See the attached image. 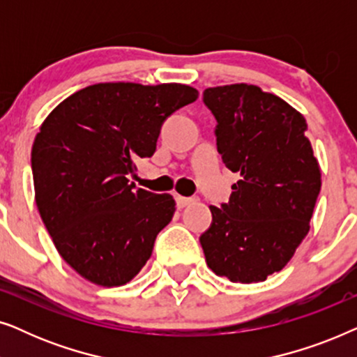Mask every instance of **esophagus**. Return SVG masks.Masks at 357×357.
Listing matches in <instances>:
<instances>
[{
  "instance_id": "esophagus-1",
  "label": "esophagus",
  "mask_w": 357,
  "mask_h": 357,
  "mask_svg": "<svg viewBox=\"0 0 357 357\" xmlns=\"http://www.w3.org/2000/svg\"><path fill=\"white\" fill-rule=\"evenodd\" d=\"M175 202H177V206L178 208H185V206H188L190 203H193L195 199L193 198H187V197H180V195H177V197H175Z\"/></svg>"
}]
</instances>
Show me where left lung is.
Listing matches in <instances>:
<instances>
[{"instance_id":"left-lung-1","label":"left lung","mask_w":357,"mask_h":357,"mask_svg":"<svg viewBox=\"0 0 357 357\" xmlns=\"http://www.w3.org/2000/svg\"><path fill=\"white\" fill-rule=\"evenodd\" d=\"M203 102L218 121V153L241 180L229 203L209 206L213 222L199 243L218 276L265 281L304 241L320 193L305 119L278 96L243 82L209 87Z\"/></svg>"}]
</instances>
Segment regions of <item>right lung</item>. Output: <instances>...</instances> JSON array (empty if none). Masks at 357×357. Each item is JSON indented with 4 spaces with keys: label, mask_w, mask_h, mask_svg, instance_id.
Segmentation results:
<instances>
[{
    "label": "right lung",
    "mask_w": 357,
    "mask_h": 357,
    "mask_svg": "<svg viewBox=\"0 0 357 357\" xmlns=\"http://www.w3.org/2000/svg\"><path fill=\"white\" fill-rule=\"evenodd\" d=\"M193 87L100 82L50 112L32 146L36 203L63 260L104 287L133 280L172 221V195L135 188V159L151 158L167 116Z\"/></svg>",
    "instance_id": "obj_1"
}]
</instances>
